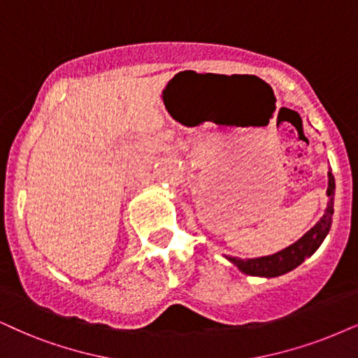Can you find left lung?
I'll use <instances>...</instances> for the list:
<instances>
[{
  "instance_id": "1",
  "label": "left lung",
  "mask_w": 358,
  "mask_h": 358,
  "mask_svg": "<svg viewBox=\"0 0 358 358\" xmlns=\"http://www.w3.org/2000/svg\"><path fill=\"white\" fill-rule=\"evenodd\" d=\"M329 187H327V208H325L324 216L307 231L301 239L292 243L291 246L284 248L274 255L251 257V259H239V257L224 256L231 264L248 275H257V278H278V275L291 273L297 266H301L307 257H310L319 250L320 244L327 238L332 226L334 215V196H336V178L332 171L329 170Z\"/></svg>"
}]
</instances>
